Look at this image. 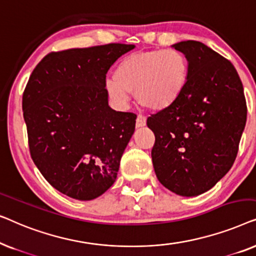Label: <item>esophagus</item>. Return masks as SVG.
Segmentation results:
<instances>
[{
	"label": "esophagus",
	"mask_w": 256,
	"mask_h": 256,
	"mask_svg": "<svg viewBox=\"0 0 256 256\" xmlns=\"http://www.w3.org/2000/svg\"><path fill=\"white\" fill-rule=\"evenodd\" d=\"M146 124V118L143 116V115H138V118H136V127H144Z\"/></svg>",
	"instance_id": "esophagus-1"
}]
</instances>
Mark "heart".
I'll return each mask as SVG.
<instances>
[{
    "label": "heart",
    "mask_w": 256,
    "mask_h": 256,
    "mask_svg": "<svg viewBox=\"0 0 256 256\" xmlns=\"http://www.w3.org/2000/svg\"><path fill=\"white\" fill-rule=\"evenodd\" d=\"M188 60L176 48L134 52L122 59L114 78L106 82L108 96L115 106L126 108L130 92L143 107L162 110L176 102L188 80Z\"/></svg>",
    "instance_id": "1"
}]
</instances>
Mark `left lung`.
Masks as SVG:
<instances>
[{
	"mask_svg": "<svg viewBox=\"0 0 256 256\" xmlns=\"http://www.w3.org/2000/svg\"><path fill=\"white\" fill-rule=\"evenodd\" d=\"M188 60L184 92L146 120L155 134L152 166L160 184L183 197L212 188L232 168L246 126L242 82L232 62L197 40L172 45Z\"/></svg>",
	"mask_w": 256,
	"mask_h": 256,
	"instance_id": "left-lung-1",
	"label": "left lung"
}]
</instances>
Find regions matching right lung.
I'll list each match as a JSON object with an SVG mask.
<instances>
[{
	"label": "right lung",
	"mask_w": 256,
	"mask_h": 256,
	"mask_svg": "<svg viewBox=\"0 0 256 256\" xmlns=\"http://www.w3.org/2000/svg\"><path fill=\"white\" fill-rule=\"evenodd\" d=\"M134 48L113 43L51 52L31 73L22 101L31 158L68 197L92 200L116 180L136 115L110 107L106 74Z\"/></svg>",
	"instance_id": "1"
}]
</instances>
